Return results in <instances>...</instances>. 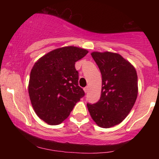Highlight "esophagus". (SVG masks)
Returning <instances> with one entry per match:
<instances>
[{"label":"esophagus","instance_id":"obj_1","mask_svg":"<svg viewBox=\"0 0 159 159\" xmlns=\"http://www.w3.org/2000/svg\"><path fill=\"white\" fill-rule=\"evenodd\" d=\"M84 91L85 92V93H87V92H88V87H86L84 88Z\"/></svg>","mask_w":159,"mask_h":159}]
</instances>
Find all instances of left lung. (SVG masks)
<instances>
[{
	"instance_id": "obj_1",
	"label": "left lung",
	"mask_w": 159,
	"mask_h": 159,
	"mask_svg": "<svg viewBox=\"0 0 159 159\" xmlns=\"http://www.w3.org/2000/svg\"><path fill=\"white\" fill-rule=\"evenodd\" d=\"M102 74L101 97L87 103L92 117L99 127L118 125L129 114L138 96V75L133 66L120 54L109 52L91 53Z\"/></svg>"
}]
</instances>
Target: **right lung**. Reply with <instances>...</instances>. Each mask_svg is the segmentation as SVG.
Masks as SVG:
<instances>
[{"label": "right lung", "instance_id": "obj_1", "mask_svg": "<svg viewBox=\"0 0 159 159\" xmlns=\"http://www.w3.org/2000/svg\"><path fill=\"white\" fill-rule=\"evenodd\" d=\"M87 53L78 47H63L45 54L33 66L29 96L36 115L46 123L61 124L84 96L75 64Z\"/></svg>", "mask_w": 159, "mask_h": 159}]
</instances>
